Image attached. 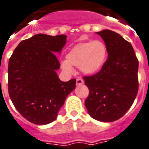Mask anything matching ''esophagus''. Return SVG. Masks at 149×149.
Masks as SVG:
<instances>
[{
	"mask_svg": "<svg viewBox=\"0 0 149 149\" xmlns=\"http://www.w3.org/2000/svg\"><path fill=\"white\" fill-rule=\"evenodd\" d=\"M83 79H81V78H78L77 79V85L79 86V85H82L83 83Z\"/></svg>",
	"mask_w": 149,
	"mask_h": 149,
	"instance_id": "esophagus-1",
	"label": "esophagus"
}]
</instances>
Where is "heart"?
<instances>
[{"label": "heart", "mask_w": 149, "mask_h": 149, "mask_svg": "<svg viewBox=\"0 0 149 149\" xmlns=\"http://www.w3.org/2000/svg\"><path fill=\"white\" fill-rule=\"evenodd\" d=\"M108 54L107 47L101 40L82 42L74 45L66 54V60L61 62V68L72 72V66H77L86 75H93L102 68Z\"/></svg>", "instance_id": "b5f03b06"}]
</instances>
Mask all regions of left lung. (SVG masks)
<instances>
[{"mask_svg":"<svg viewBox=\"0 0 149 149\" xmlns=\"http://www.w3.org/2000/svg\"><path fill=\"white\" fill-rule=\"evenodd\" d=\"M106 43L108 59L97 73L83 77L89 94L85 101L92 118L113 122L123 117L139 90L138 60L131 43L109 30L97 32Z\"/></svg>","mask_w":149,"mask_h":149,"instance_id":"obj_1","label":"left lung"}]
</instances>
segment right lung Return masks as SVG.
Segmentation results:
<instances>
[{"mask_svg":"<svg viewBox=\"0 0 149 149\" xmlns=\"http://www.w3.org/2000/svg\"><path fill=\"white\" fill-rule=\"evenodd\" d=\"M66 36L36 34L20 42L8 63V93L20 114L36 125L55 120L76 79L63 82L56 70Z\"/></svg>","mask_w":149,"mask_h":149,"instance_id":"1","label":"right lung"}]
</instances>
